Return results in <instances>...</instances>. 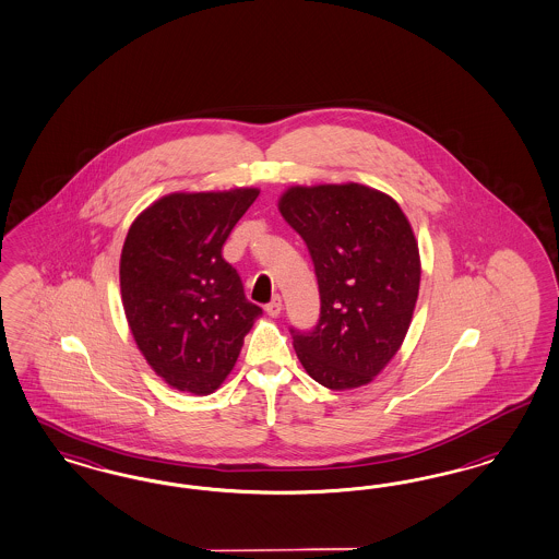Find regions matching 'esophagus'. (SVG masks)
I'll return each instance as SVG.
<instances>
[{"instance_id": "obj_1", "label": "esophagus", "mask_w": 559, "mask_h": 559, "mask_svg": "<svg viewBox=\"0 0 559 559\" xmlns=\"http://www.w3.org/2000/svg\"><path fill=\"white\" fill-rule=\"evenodd\" d=\"M265 310L270 317H277L282 312V298L280 296H273V300L265 305Z\"/></svg>"}]
</instances>
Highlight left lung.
<instances>
[{
    "mask_svg": "<svg viewBox=\"0 0 559 559\" xmlns=\"http://www.w3.org/2000/svg\"><path fill=\"white\" fill-rule=\"evenodd\" d=\"M280 213L305 240L321 296L319 323L289 330L294 350L330 390L367 385L400 350L418 298L406 215L392 197L354 182L288 188Z\"/></svg>",
    "mask_w": 559,
    "mask_h": 559,
    "instance_id": "1",
    "label": "left lung"
}]
</instances>
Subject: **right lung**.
Wrapping results in <instances>:
<instances>
[{
	"instance_id": "1",
	"label": "right lung",
	"mask_w": 559,
	"mask_h": 559,
	"mask_svg": "<svg viewBox=\"0 0 559 559\" xmlns=\"http://www.w3.org/2000/svg\"><path fill=\"white\" fill-rule=\"evenodd\" d=\"M257 197V188L174 192L128 229L120 259L126 319L151 369L180 392H215L263 314L222 257Z\"/></svg>"
}]
</instances>
